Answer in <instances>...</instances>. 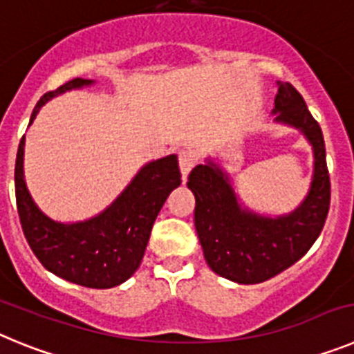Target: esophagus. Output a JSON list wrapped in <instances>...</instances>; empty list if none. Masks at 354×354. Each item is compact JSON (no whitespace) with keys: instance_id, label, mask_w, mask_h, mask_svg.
<instances>
[{"instance_id":"esophagus-1","label":"esophagus","mask_w":354,"mask_h":354,"mask_svg":"<svg viewBox=\"0 0 354 354\" xmlns=\"http://www.w3.org/2000/svg\"><path fill=\"white\" fill-rule=\"evenodd\" d=\"M196 165V158L192 150H180L179 152V167L183 171V179L186 180L187 174L192 171V168Z\"/></svg>"}]
</instances>
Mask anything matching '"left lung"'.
Returning a JSON list of instances; mask_svg holds the SVG:
<instances>
[{"label": "left lung", "mask_w": 354, "mask_h": 354, "mask_svg": "<svg viewBox=\"0 0 354 354\" xmlns=\"http://www.w3.org/2000/svg\"><path fill=\"white\" fill-rule=\"evenodd\" d=\"M277 122L301 131L314 149V180L305 202L280 218L241 209L228 177L209 161L187 177L195 195V227L209 268L237 283H261L298 262L314 245L330 211V174L323 131L301 93L280 83L274 97Z\"/></svg>", "instance_id": "8db88e82"}]
</instances>
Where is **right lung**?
<instances>
[{"label":"right lung","mask_w":354,"mask_h":354,"mask_svg":"<svg viewBox=\"0 0 354 354\" xmlns=\"http://www.w3.org/2000/svg\"><path fill=\"white\" fill-rule=\"evenodd\" d=\"M90 83V80L74 77L44 93L31 113L30 124L46 101ZM23 156L24 136L15 159V202L24 237L40 264L56 277L90 289H109L133 277L165 200L180 184L177 156L145 165L104 212L71 225L53 221L31 200L24 183Z\"/></svg>","instance_id":"right-lung-1"}]
</instances>
